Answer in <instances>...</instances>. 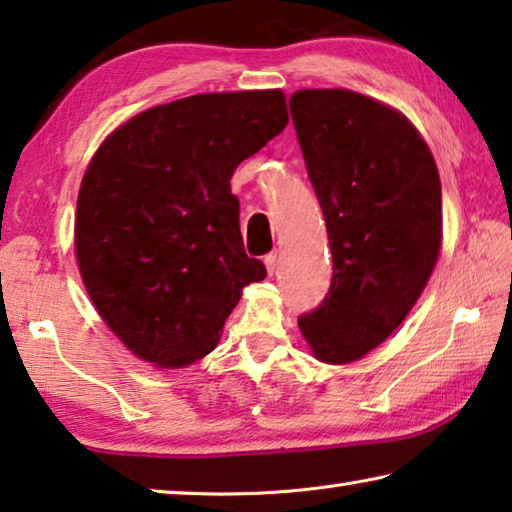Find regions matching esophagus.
Segmentation results:
<instances>
[{"label": "esophagus", "mask_w": 512, "mask_h": 512, "mask_svg": "<svg viewBox=\"0 0 512 512\" xmlns=\"http://www.w3.org/2000/svg\"><path fill=\"white\" fill-rule=\"evenodd\" d=\"M264 264H266V271L273 275L275 268H277V250H271V253L264 257Z\"/></svg>", "instance_id": "obj_1"}]
</instances>
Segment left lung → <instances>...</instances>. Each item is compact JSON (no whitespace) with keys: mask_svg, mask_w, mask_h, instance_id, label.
<instances>
[{"mask_svg":"<svg viewBox=\"0 0 512 512\" xmlns=\"http://www.w3.org/2000/svg\"><path fill=\"white\" fill-rule=\"evenodd\" d=\"M288 107L333 257L327 297L297 324L315 358L347 365L392 336L430 280L439 170L410 120L374 98L302 89Z\"/></svg>","mask_w":512,"mask_h":512,"instance_id":"1","label":"left lung"}]
</instances>
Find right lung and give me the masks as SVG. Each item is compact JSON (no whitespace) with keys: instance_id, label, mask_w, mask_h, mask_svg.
Segmentation results:
<instances>
[{"instance_id":"right-lung-1","label":"right lung","mask_w":512,"mask_h":512,"mask_svg":"<svg viewBox=\"0 0 512 512\" xmlns=\"http://www.w3.org/2000/svg\"><path fill=\"white\" fill-rule=\"evenodd\" d=\"M288 123L280 89L199 94L127 120L78 192L76 257L100 318L163 369L217 347L241 288L266 268L246 255L237 165Z\"/></svg>"}]
</instances>
